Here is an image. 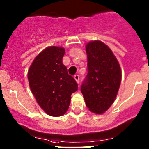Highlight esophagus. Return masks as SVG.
<instances>
[{
    "label": "esophagus",
    "mask_w": 149,
    "mask_h": 149,
    "mask_svg": "<svg viewBox=\"0 0 149 149\" xmlns=\"http://www.w3.org/2000/svg\"><path fill=\"white\" fill-rule=\"evenodd\" d=\"M74 78L75 79L76 82H77V84H79V82H80V77H79L78 74H75V75L74 76Z\"/></svg>",
    "instance_id": "obj_1"
}]
</instances>
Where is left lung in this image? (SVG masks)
<instances>
[{
    "label": "left lung",
    "instance_id": "left-lung-1",
    "mask_svg": "<svg viewBox=\"0 0 149 149\" xmlns=\"http://www.w3.org/2000/svg\"><path fill=\"white\" fill-rule=\"evenodd\" d=\"M88 73L81 86L86 107L95 114H103L113 104L122 80L119 61L101 41L86 45Z\"/></svg>",
    "mask_w": 149,
    "mask_h": 149
}]
</instances>
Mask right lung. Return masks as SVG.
Returning <instances> with one entry per match:
<instances>
[{"label": "right lung", "mask_w": 149, "mask_h": 149, "mask_svg": "<svg viewBox=\"0 0 149 149\" xmlns=\"http://www.w3.org/2000/svg\"><path fill=\"white\" fill-rule=\"evenodd\" d=\"M65 48L49 46L36 56L28 69L29 85L38 104L51 116H61L67 112L71 95L77 84L63 65Z\"/></svg>", "instance_id": "1"}]
</instances>
